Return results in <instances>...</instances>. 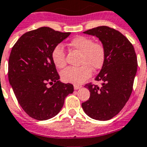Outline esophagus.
Here are the masks:
<instances>
[{
  "instance_id": "34e87169",
  "label": "esophagus",
  "mask_w": 147,
  "mask_h": 147,
  "mask_svg": "<svg viewBox=\"0 0 147 147\" xmlns=\"http://www.w3.org/2000/svg\"><path fill=\"white\" fill-rule=\"evenodd\" d=\"M80 87H81V86H77V85H74V90H78V89H80Z\"/></svg>"
}]
</instances>
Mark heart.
<instances>
[{"label":"heart","instance_id":"b5f03b06","mask_svg":"<svg viewBox=\"0 0 147 147\" xmlns=\"http://www.w3.org/2000/svg\"><path fill=\"white\" fill-rule=\"evenodd\" d=\"M71 48L81 53V64L79 67H68L62 71L61 78L66 83L79 85L84 83L92 74V69L98 70L103 67L106 61V50L103 44L94 42L90 37L77 36L69 43ZM65 51L61 44L53 48L51 57L54 65L58 69L66 66Z\"/></svg>","mask_w":147,"mask_h":147}]
</instances>
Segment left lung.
Masks as SVG:
<instances>
[{
    "instance_id": "1",
    "label": "left lung",
    "mask_w": 147,
    "mask_h": 147,
    "mask_svg": "<svg viewBox=\"0 0 147 147\" xmlns=\"http://www.w3.org/2000/svg\"><path fill=\"white\" fill-rule=\"evenodd\" d=\"M98 37L106 50V61L95 78L102 86L87 84L88 100L82 103L86 115L97 120H108L118 114L129 100L136 70L137 58L133 44L118 30L100 26L84 31Z\"/></svg>"
}]
</instances>
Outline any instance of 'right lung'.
Returning a JSON list of instances; mask_svg holds the SVG:
<instances>
[{
  "label": "right lung",
  "instance_id": "add662e5",
  "mask_svg": "<svg viewBox=\"0 0 147 147\" xmlns=\"http://www.w3.org/2000/svg\"><path fill=\"white\" fill-rule=\"evenodd\" d=\"M70 34L47 27L24 34L11 50L8 79L18 103L25 113L37 120L55 117L63 107L71 84H63L52 61L53 48ZM49 83L51 88L47 86Z\"/></svg>",
  "mask_w": 147,
  "mask_h": 147
}]
</instances>
